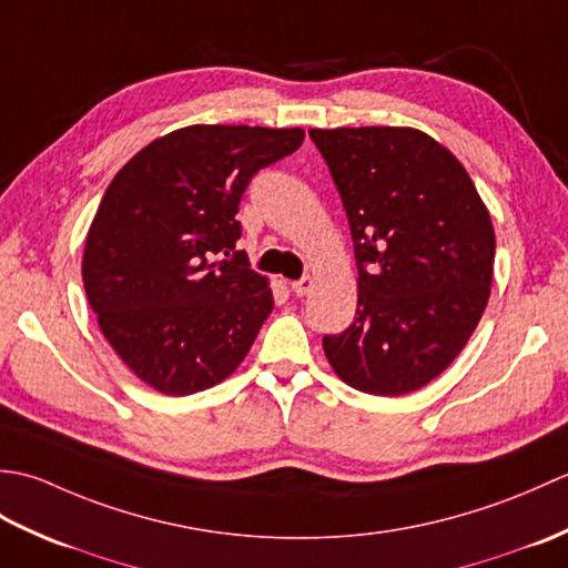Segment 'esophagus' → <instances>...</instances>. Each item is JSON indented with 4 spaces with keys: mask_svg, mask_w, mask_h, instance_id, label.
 Wrapping results in <instances>:
<instances>
[{
    "mask_svg": "<svg viewBox=\"0 0 568 568\" xmlns=\"http://www.w3.org/2000/svg\"><path fill=\"white\" fill-rule=\"evenodd\" d=\"M291 287H293V293H295L297 297H305V295L312 293V287H315V277H312V275L300 277V281H293V283H291Z\"/></svg>",
    "mask_w": 568,
    "mask_h": 568,
    "instance_id": "obj_1",
    "label": "esophagus"
}]
</instances>
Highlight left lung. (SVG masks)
Returning <instances> with one entry per match:
<instances>
[{"instance_id": "1", "label": "left lung", "mask_w": 568, "mask_h": 568, "mask_svg": "<svg viewBox=\"0 0 568 568\" xmlns=\"http://www.w3.org/2000/svg\"><path fill=\"white\" fill-rule=\"evenodd\" d=\"M339 190L358 268L352 327L324 336L346 385L413 393L452 364L490 297L496 232L456 155L413 126L310 129Z\"/></svg>"}]
</instances>
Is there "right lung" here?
I'll use <instances>...</instances> for the list:
<instances>
[{"label": "right lung", "instance_id": "obj_1", "mask_svg": "<svg viewBox=\"0 0 568 568\" xmlns=\"http://www.w3.org/2000/svg\"><path fill=\"white\" fill-rule=\"evenodd\" d=\"M303 141L297 126L192 124L153 139L106 187L82 285L104 339L153 390H207L246 358L273 291L241 256L220 253L241 236L248 180Z\"/></svg>", "mask_w": 568, "mask_h": 568}]
</instances>
